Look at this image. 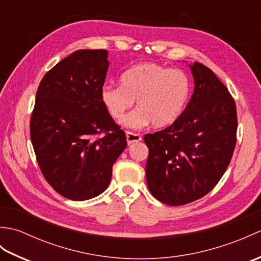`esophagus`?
Segmentation results:
<instances>
[{
	"label": "esophagus",
	"mask_w": 261,
	"mask_h": 261,
	"mask_svg": "<svg viewBox=\"0 0 261 261\" xmlns=\"http://www.w3.org/2000/svg\"><path fill=\"white\" fill-rule=\"evenodd\" d=\"M126 141H127V145H132V143L138 142L141 140V136L139 134H134V132H129L127 131L126 134Z\"/></svg>",
	"instance_id": "34e87169"
}]
</instances>
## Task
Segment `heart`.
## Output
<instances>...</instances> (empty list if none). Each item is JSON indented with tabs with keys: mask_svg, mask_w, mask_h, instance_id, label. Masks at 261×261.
Listing matches in <instances>:
<instances>
[{
	"mask_svg": "<svg viewBox=\"0 0 261 261\" xmlns=\"http://www.w3.org/2000/svg\"><path fill=\"white\" fill-rule=\"evenodd\" d=\"M121 86L105 85L101 99L114 120H122L137 99L138 109L124 120L132 129L151 123L169 125L179 118L191 94V81L185 71L156 63L136 65L121 75Z\"/></svg>",
	"mask_w": 261,
	"mask_h": 261,
	"instance_id": "obj_1",
	"label": "heart"
}]
</instances>
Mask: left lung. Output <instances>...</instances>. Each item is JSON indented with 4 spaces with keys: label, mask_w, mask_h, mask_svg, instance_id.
<instances>
[{
    "label": "left lung",
    "mask_w": 261,
    "mask_h": 261,
    "mask_svg": "<svg viewBox=\"0 0 261 261\" xmlns=\"http://www.w3.org/2000/svg\"><path fill=\"white\" fill-rule=\"evenodd\" d=\"M195 87L173 124L148 134L146 178L158 201L171 206L206 195L228 168L237 143V108L228 88L206 66H191Z\"/></svg>",
    "instance_id": "obj_1"
}]
</instances>
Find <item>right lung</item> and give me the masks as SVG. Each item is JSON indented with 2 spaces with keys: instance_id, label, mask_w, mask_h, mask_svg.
Listing matches in <instances>:
<instances>
[{
  "instance_id": "obj_1",
  "label": "right lung",
  "mask_w": 261,
  "mask_h": 261,
  "mask_svg": "<svg viewBox=\"0 0 261 261\" xmlns=\"http://www.w3.org/2000/svg\"><path fill=\"white\" fill-rule=\"evenodd\" d=\"M108 51L83 49L43 76L30 119L41 173L55 191L85 201L107 190L112 166L126 147L124 131L101 99Z\"/></svg>"
}]
</instances>
